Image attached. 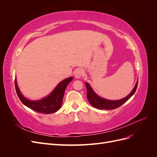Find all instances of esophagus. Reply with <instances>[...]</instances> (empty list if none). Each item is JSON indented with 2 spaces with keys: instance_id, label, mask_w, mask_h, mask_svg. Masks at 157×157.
I'll return each instance as SVG.
<instances>
[{
  "instance_id": "esophagus-1",
  "label": "esophagus",
  "mask_w": 157,
  "mask_h": 157,
  "mask_svg": "<svg viewBox=\"0 0 157 157\" xmlns=\"http://www.w3.org/2000/svg\"><path fill=\"white\" fill-rule=\"evenodd\" d=\"M84 71L82 69H77L75 71V77L77 78H80L82 77L84 75Z\"/></svg>"
}]
</instances>
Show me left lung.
I'll use <instances>...</instances> for the list:
<instances>
[{"instance_id": "obj_1", "label": "left lung", "mask_w": 157, "mask_h": 157, "mask_svg": "<svg viewBox=\"0 0 157 157\" xmlns=\"http://www.w3.org/2000/svg\"><path fill=\"white\" fill-rule=\"evenodd\" d=\"M137 83H138V80L135 85V87L132 90L131 93L127 96L126 98L120 99V100H108L101 98L94 92V90L90 86L89 84L86 82V89H87V98L88 99V101L91 105L96 109H106V110H112V109H115L118 107L122 105L123 103H124L126 101H128L132 96L134 95L136 90L137 89Z\"/></svg>"}]
</instances>
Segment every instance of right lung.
Here are the masks:
<instances>
[{"label":"right lung","mask_w":157,"mask_h":157,"mask_svg":"<svg viewBox=\"0 0 157 157\" xmlns=\"http://www.w3.org/2000/svg\"><path fill=\"white\" fill-rule=\"evenodd\" d=\"M73 78L71 77L62 80L57 85L48 96L37 101L29 100L23 96L17 86L16 78H15V87L18 98L25 106L38 113L50 114L58 111L60 109L65 88Z\"/></svg>","instance_id":"obj_1"}]
</instances>
